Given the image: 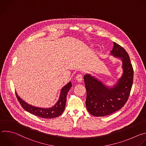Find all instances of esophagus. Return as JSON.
I'll return each mask as SVG.
<instances>
[{
	"instance_id": "esophagus-1",
	"label": "esophagus",
	"mask_w": 146,
	"mask_h": 146,
	"mask_svg": "<svg viewBox=\"0 0 146 146\" xmlns=\"http://www.w3.org/2000/svg\"><path fill=\"white\" fill-rule=\"evenodd\" d=\"M76 80H77V81L79 82H82V75L81 74H78L76 76Z\"/></svg>"
}]
</instances>
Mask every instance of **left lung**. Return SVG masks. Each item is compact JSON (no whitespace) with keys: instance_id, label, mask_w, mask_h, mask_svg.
<instances>
[{"instance_id":"8db88e82","label":"left lung","mask_w":146,"mask_h":146,"mask_svg":"<svg viewBox=\"0 0 146 146\" xmlns=\"http://www.w3.org/2000/svg\"><path fill=\"white\" fill-rule=\"evenodd\" d=\"M111 55L122 61L123 73L117 84L109 88L96 78L87 74L84 77L87 90L86 107L92 115L103 117L121 109L127 102L133 81V69L128 54L114 42Z\"/></svg>"}]
</instances>
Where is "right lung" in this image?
<instances>
[{"label":"right lung","instance_id":"right-lung-1","mask_svg":"<svg viewBox=\"0 0 146 146\" xmlns=\"http://www.w3.org/2000/svg\"><path fill=\"white\" fill-rule=\"evenodd\" d=\"M72 86V84L71 82H69L65 86L62 88L60 91L59 100L53 107L50 108H41L33 106L24 102L19 98V96H18L17 93L15 94L21 106L28 112L41 118H53L59 116L64 112L66 105L67 94Z\"/></svg>","mask_w":146,"mask_h":146}]
</instances>
